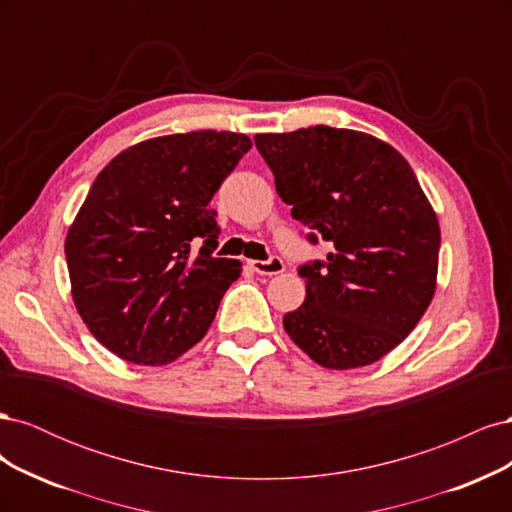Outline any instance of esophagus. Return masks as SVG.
I'll return each mask as SVG.
<instances>
[{
	"label": "esophagus",
	"instance_id": "34e87169",
	"mask_svg": "<svg viewBox=\"0 0 512 512\" xmlns=\"http://www.w3.org/2000/svg\"><path fill=\"white\" fill-rule=\"evenodd\" d=\"M250 267L260 275H280L286 269L282 258H275V256L269 260H250Z\"/></svg>",
	"mask_w": 512,
	"mask_h": 512
}]
</instances>
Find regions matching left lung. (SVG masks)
<instances>
[{
    "label": "left lung",
    "mask_w": 512,
    "mask_h": 512,
    "mask_svg": "<svg viewBox=\"0 0 512 512\" xmlns=\"http://www.w3.org/2000/svg\"><path fill=\"white\" fill-rule=\"evenodd\" d=\"M292 218L327 260L303 265L305 301L284 329L327 369L380 361L412 333L436 292L440 224L404 156L380 138L312 126L256 134Z\"/></svg>",
    "instance_id": "left-lung-1"
}]
</instances>
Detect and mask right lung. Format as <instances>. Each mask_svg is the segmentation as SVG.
<instances>
[{"instance_id": "right-lung-1", "label": "right lung", "mask_w": 512, "mask_h": 512, "mask_svg": "<svg viewBox=\"0 0 512 512\" xmlns=\"http://www.w3.org/2000/svg\"><path fill=\"white\" fill-rule=\"evenodd\" d=\"M250 136H156L108 162L66 235L76 309L98 342L136 365H168L209 331L241 262L213 256V194ZM204 241L198 253L193 245Z\"/></svg>"}]
</instances>
